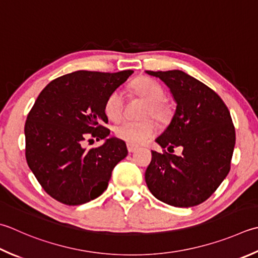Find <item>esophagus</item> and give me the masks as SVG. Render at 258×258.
Masks as SVG:
<instances>
[{
    "label": "esophagus",
    "instance_id": "1",
    "mask_svg": "<svg viewBox=\"0 0 258 258\" xmlns=\"http://www.w3.org/2000/svg\"><path fill=\"white\" fill-rule=\"evenodd\" d=\"M139 148H138V146H135V145H133V144H127V150H128V152L130 153H133V152H135V151L136 150H138Z\"/></svg>",
    "mask_w": 258,
    "mask_h": 258
}]
</instances>
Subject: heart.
Returning <instances> with one entry per match:
<instances>
[{"mask_svg": "<svg viewBox=\"0 0 258 258\" xmlns=\"http://www.w3.org/2000/svg\"><path fill=\"white\" fill-rule=\"evenodd\" d=\"M134 94L148 104L144 110V116L151 115L158 120H166L170 117V109L162 103L165 97L162 86L148 77H141L132 84ZM123 96L118 90H115L106 99L105 114L110 120H118L123 114ZM156 126L152 119L142 120H122L115 125L114 133L118 139L130 144H140L151 138L155 132Z\"/></svg>", "mask_w": 258, "mask_h": 258, "instance_id": "heart-1", "label": "heart"}]
</instances>
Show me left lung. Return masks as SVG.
I'll list each match as a JSON object with an SVG mask.
<instances>
[{
    "mask_svg": "<svg viewBox=\"0 0 258 258\" xmlns=\"http://www.w3.org/2000/svg\"><path fill=\"white\" fill-rule=\"evenodd\" d=\"M168 86L176 104L170 124L155 142L181 155L152 151L145 182L156 199L188 208L204 203L228 174L235 148L230 113L218 95L181 70L145 72Z\"/></svg>",
    "mask_w": 258,
    "mask_h": 258,
    "instance_id": "obj_1",
    "label": "left lung"
}]
</instances>
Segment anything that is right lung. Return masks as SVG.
Returning <instances> with one entry per match:
<instances>
[{"label":"right lung","mask_w":258,"mask_h":258,"mask_svg":"<svg viewBox=\"0 0 258 258\" xmlns=\"http://www.w3.org/2000/svg\"><path fill=\"white\" fill-rule=\"evenodd\" d=\"M133 70H78L45 86L24 126L25 158L43 190L59 203L78 206L107 189L112 171L127 155L124 141L109 138L105 102ZM104 139L87 150L86 138Z\"/></svg>","instance_id":"obj_1"}]
</instances>
